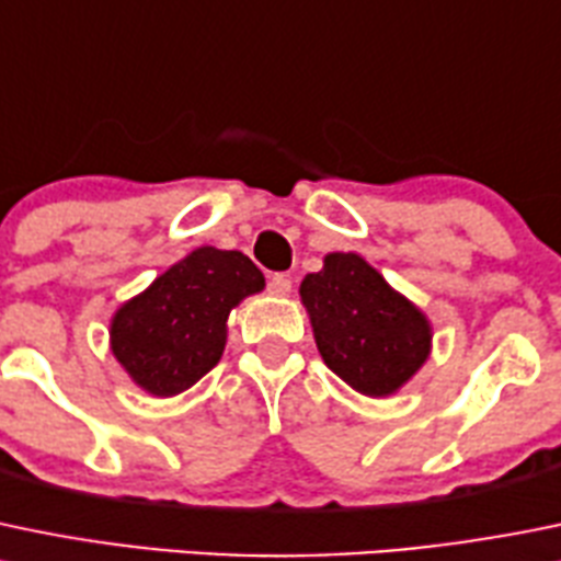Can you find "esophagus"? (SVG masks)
Here are the masks:
<instances>
[{
  "label": "esophagus",
  "mask_w": 561,
  "mask_h": 561,
  "mask_svg": "<svg viewBox=\"0 0 561 561\" xmlns=\"http://www.w3.org/2000/svg\"><path fill=\"white\" fill-rule=\"evenodd\" d=\"M290 290H293V279L287 274H274L268 279V293H271V296L285 298V296H290Z\"/></svg>",
  "instance_id": "esophagus-1"
}]
</instances>
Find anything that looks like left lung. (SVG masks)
Listing matches in <instances>:
<instances>
[{
    "instance_id": "1",
    "label": "left lung",
    "mask_w": 561,
    "mask_h": 561,
    "mask_svg": "<svg viewBox=\"0 0 561 561\" xmlns=\"http://www.w3.org/2000/svg\"><path fill=\"white\" fill-rule=\"evenodd\" d=\"M298 293L325 367L362 394H394L431 356L427 314L362 254H325L323 268L304 276Z\"/></svg>"
}]
</instances>
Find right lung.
Listing matches in <instances>:
<instances>
[{"label": "right lung", "instance_id": "right-lung-1", "mask_svg": "<svg viewBox=\"0 0 561 561\" xmlns=\"http://www.w3.org/2000/svg\"><path fill=\"white\" fill-rule=\"evenodd\" d=\"M263 287V271L243 252L194 249L114 312V358L148 394H181L219 364L227 318Z\"/></svg>", "mask_w": 561, "mask_h": 561}]
</instances>
